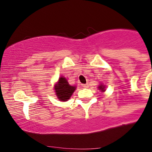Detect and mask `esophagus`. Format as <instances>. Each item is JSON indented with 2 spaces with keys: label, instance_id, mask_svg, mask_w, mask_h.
Listing matches in <instances>:
<instances>
[{
  "label": "esophagus",
  "instance_id": "esophagus-1",
  "mask_svg": "<svg viewBox=\"0 0 152 152\" xmlns=\"http://www.w3.org/2000/svg\"><path fill=\"white\" fill-rule=\"evenodd\" d=\"M82 87H83L84 88H88L89 85L88 84H85V85H82Z\"/></svg>",
  "mask_w": 152,
  "mask_h": 152
}]
</instances>
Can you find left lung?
<instances>
[{
  "label": "left lung",
  "instance_id": "left-lung-1",
  "mask_svg": "<svg viewBox=\"0 0 152 152\" xmlns=\"http://www.w3.org/2000/svg\"><path fill=\"white\" fill-rule=\"evenodd\" d=\"M99 90H102V91H105L104 86H103V85H101V86H99Z\"/></svg>",
  "mask_w": 152,
  "mask_h": 152
}]
</instances>
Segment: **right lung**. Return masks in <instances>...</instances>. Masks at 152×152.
Wrapping results in <instances>:
<instances>
[{
	"instance_id": "1",
	"label": "right lung",
	"mask_w": 152,
	"mask_h": 152,
	"mask_svg": "<svg viewBox=\"0 0 152 152\" xmlns=\"http://www.w3.org/2000/svg\"><path fill=\"white\" fill-rule=\"evenodd\" d=\"M55 92L58 99L62 102H66L72 96L76 87L70 85L65 78L61 77L57 85H55Z\"/></svg>"
}]
</instances>
